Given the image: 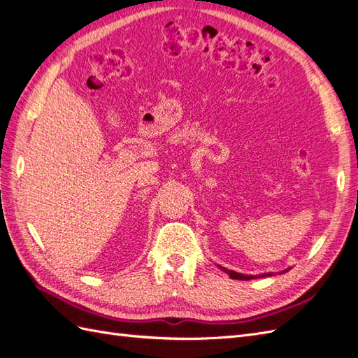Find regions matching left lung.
Wrapping results in <instances>:
<instances>
[{"mask_svg": "<svg viewBox=\"0 0 358 358\" xmlns=\"http://www.w3.org/2000/svg\"><path fill=\"white\" fill-rule=\"evenodd\" d=\"M222 272H225V273H229L230 275V278L231 279H241V280H249V279H254V278H259V276H266V275H259V276H248V275H242V273H237V272H233V270H229V268H225V267H222V266H218ZM270 273H267V276H268Z\"/></svg>", "mask_w": 358, "mask_h": 358, "instance_id": "left-lung-1", "label": "left lung"}]
</instances>
